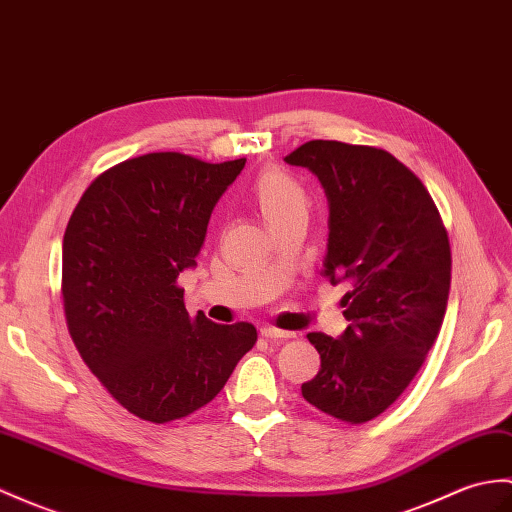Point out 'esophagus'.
<instances>
[{"instance_id": "34e87169", "label": "esophagus", "mask_w": 512, "mask_h": 512, "mask_svg": "<svg viewBox=\"0 0 512 512\" xmlns=\"http://www.w3.org/2000/svg\"><path fill=\"white\" fill-rule=\"evenodd\" d=\"M261 336L270 338V340H288L294 338V331H285V329H275V327H261Z\"/></svg>"}]
</instances>
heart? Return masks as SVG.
Instances as JSON below:
<instances>
[{"mask_svg": "<svg viewBox=\"0 0 512 512\" xmlns=\"http://www.w3.org/2000/svg\"><path fill=\"white\" fill-rule=\"evenodd\" d=\"M253 202L264 218L266 227L272 229L288 220L294 213L307 211V194L299 181L281 170H266L253 185Z\"/></svg>", "mask_w": 512, "mask_h": 512, "instance_id": "1", "label": "heart"}]
</instances>
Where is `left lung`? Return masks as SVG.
Here are the masks:
<instances>
[{"label":"left lung","instance_id":"left-lung-1","mask_svg":"<svg viewBox=\"0 0 512 512\" xmlns=\"http://www.w3.org/2000/svg\"><path fill=\"white\" fill-rule=\"evenodd\" d=\"M310 170L329 207L323 277L349 283V327L307 334L320 371L301 386L307 403L366 423L397 401L443 325L451 255L432 196L390 152L307 141L283 159Z\"/></svg>","mask_w":512,"mask_h":512}]
</instances>
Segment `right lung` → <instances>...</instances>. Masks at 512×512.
I'll return each instance as SVG.
<instances>
[{"mask_svg": "<svg viewBox=\"0 0 512 512\" xmlns=\"http://www.w3.org/2000/svg\"><path fill=\"white\" fill-rule=\"evenodd\" d=\"M244 163L181 152L128 159L95 178L69 218V334L104 388L144 421L168 423L205 406L257 342L251 323L189 316L176 285L196 266L211 211Z\"/></svg>", "mask_w": 512, "mask_h": 512, "instance_id": "add662e5", "label": "right lung"}]
</instances>
